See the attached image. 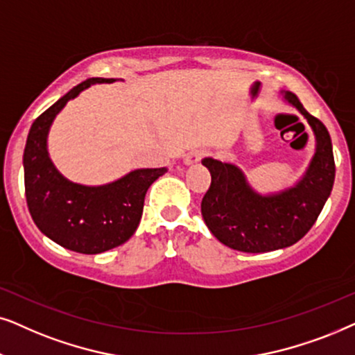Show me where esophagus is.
<instances>
[{
    "label": "esophagus",
    "mask_w": 355,
    "mask_h": 355,
    "mask_svg": "<svg viewBox=\"0 0 355 355\" xmlns=\"http://www.w3.org/2000/svg\"><path fill=\"white\" fill-rule=\"evenodd\" d=\"M201 157H202L201 150H191V153H188L185 155V160H183V162H185V165H195L200 162Z\"/></svg>",
    "instance_id": "obj_1"
}]
</instances>
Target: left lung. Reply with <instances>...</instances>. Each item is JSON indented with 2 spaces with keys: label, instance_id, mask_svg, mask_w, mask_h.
<instances>
[{
  "label": "left lung",
  "instance_id": "1",
  "mask_svg": "<svg viewBox=\"0 0 355 355\" xmlns=\"http://www.w3.org/2000/svg\"><path fill=\"white\" fill-rule=\"evenodd\" d=\"M281 94L304 115L315 136V154L295 185L261 195L235 164L201 160L211 172V187L201 201L202 219L220 243L239 252L264 253L297 243L315 224L333 190L336 168L328 130L295 94Z\"/></svg>",
  "mask_w": 355,
  "mask_h": 355
}]
</instances>
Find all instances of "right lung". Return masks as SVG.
I'll use <instances>...</instances> for the list:
<instances>
[{
    "label": "right lung",
    "mask_w": 355,
    "mask_h": 355,
    "mask_svg": "<svg viewBox=\"0 0 355 355\" xmlns=\"http://www.w3.org/2000/svg\"><path fill=\"white\" fill-rule=\"evenodd\" d=\"M116 79H87L56 101L32 123L24 149L27 207L44 235L63 248L97 254L125 243L138 229L148 188L167 168H136L115 182L87 187L68 180L49 155V133L56 115L94 84Z\"/></svg>",
    "instance_id": "1"
}]
</instances>
